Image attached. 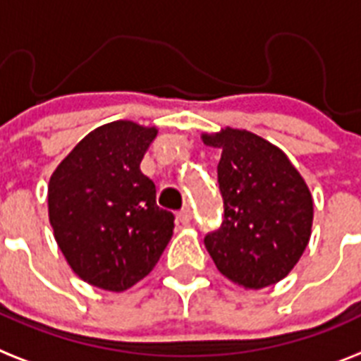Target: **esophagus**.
<instances>
[{
    "mask_svg": "<svg viewBox=\"0 0 361 361\" xmlns=\"http://www.w3.org/2000/svg\"><path fill=\"white\" fill-rule=\"evenodd\" d=\"M192 217H193V214H192V210H190V208H183V210L177 214V219L183 223V225H188V223L192 221Z\"/></svg>",
    "mask_w": 361,
    "mask_h": 361,
    "instance_id": "obj_1",
    "label": "esophagus"
}]
</instances>
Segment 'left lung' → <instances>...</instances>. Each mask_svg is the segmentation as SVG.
I'll return each mask as SVG.
<instances>
[{
  "label": "left lung",
  "mask_w": 361,
  "mask_h": 361,
  "mask_svg": "<svg viewBox=\"0 0 361 361\" xmlns=\"http://www.w3.org/2000/svg\"><path fill=\"white\" fill-rule=\"evenodd\" d=\"M221 149L217 183L221 227L204 247L223 276L245 290L282 281L300 260L312 236L314 201L282 149L245 129L225 127L201 136Z\"/></svg>",
  "instance_id": "left-lung-1"
}]
</instances>
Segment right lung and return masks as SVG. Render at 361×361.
<instances>
[{
    "label": "right lung",
    "mask_w": 361,
    "mask_h": 361,
    "mask_svg": "<svg viewBox=\"0 0 361 361\" xmlns=\"http://www.w3.org/2000/svg\"><path fill=\"white\" fill-rule=\"evenodd\" d=\"M159 129L118 120L80 140L53 171L47 210L53 236L79 279L106 291L147 276L173 236L175 216L157 204L140 169Z\"/></svg>",
    "instance_id": "right-lung-1"
}]
</instances>
